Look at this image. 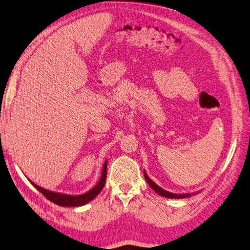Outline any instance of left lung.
I'll return each instance as SVG.
<instances>
[{
    "label": "left lung",
    "mask_w": 250,
    "mask_h": 250,
    "mask_svg": "<svg viewBox=\"0 0 250 250\" xmlns=\"http://www.w3.org/2000/svg\"><path fill=\"white\" fill-rule=\"evenodd\" d=\"M144 175H145L146 180L149 184L150 187H151L154 190V191L158 193V195H160L162 197L176 198V199H181V198H188V197L191 196V195H190V193H185V195H176V193H171V192H169V191H166V190H164L162 188H160L159 186H157L156 184H154V182L151 179H150L148 176H146V173L145 171H144Z\"/></svg>",
    "instance_id": "obj_1"
}]
</instances>
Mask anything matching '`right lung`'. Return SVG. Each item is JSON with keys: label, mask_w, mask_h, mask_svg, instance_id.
<instances>
[{"label": "right lung", "mask_w": 250, "mask_h": 250, "mask_svg": "<svg viewBox=\"0 0 250 250\" xmlns=\"http://www.w3.org/2000/svg\"><path fill=\"white\" fill-rule=\"evenodd\" d=\"M105 179H106V161L104 166V170H102V175L100 180H99L98 184L94 186V187L89 190L88 192L83 193V195L80 196H69V195H62V193H57V192H52L49 191V190L43 189L40 187V186H37L35 184L32 185L37 188L40 192L44 196L46 199H49L52 203L57 204L59 206H63V207H78V206H82L85 205L86 203H89L92 199H94L102 189H104V185H105Z\"/></svg>", "instance_id": "right-lung-1"}]
</instances>
